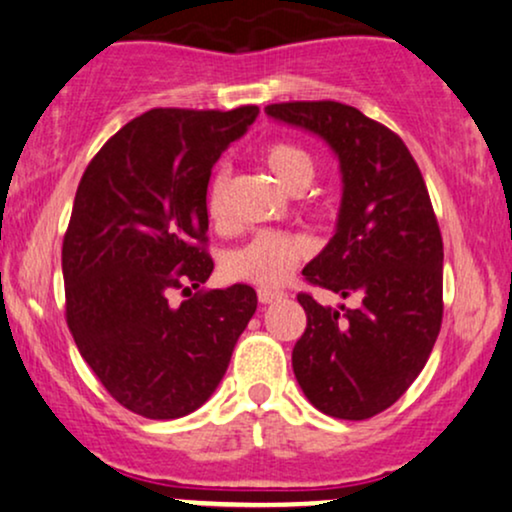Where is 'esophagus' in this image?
I'll return each instance as SVG.
<instances>
[{
  "label": "esophagus",
  "instance_id": "esophagus-1",
  "mask_svg": "<svg viewBox=\"0 0 512 512\" xmlns=\"http://www.w3.org/2000/svg\"><path fill=\"white\" fill-rule=\"evenodd\" d=\"M257 298H260L262 305H269V303H274V301H281V298H284V291L260 289V291H257Z\"/></svg>",
  "mask_w": 512,
  "mask_h": 512
}]
</instances>
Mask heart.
<instances>
[{
	"instance_id": "b5f03b06",
	"label": "heart",
	"mask_w": 512,
	"mask_h": 512,
	"mask_svg": "<svg viewBox=\"0 0 512 512\" xmlns=\"http://www.w3.org/2000/svg\"><path fill=\"white\" fill-rule=\"evenodd\" d=\"M264 166L284 190L303 192L315 178V158L293 142H272L262 151ZM207 211L214 221L226 216V178L216 175L207 192ZM308 255V243L291 233L262 231L226 260V274L257 286H279L289 279L298 262Z\"/></svg>"
}]
</instances>
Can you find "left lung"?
<instances>
[{
	"instance_id": "left-lung-1",
	"label": "left lung",
	"mask_w": 512,
	"mask_h": 512,
	"mask_svg": "<svg viewBox=\"0 0 512 512\" xmlns=\"http://www.w3.org/2000/svg\"><path fill=\"white\" fill-rule=\"evenodd\" d=\"M264 113L317 134L342 173L334 236L303 276L356 305L298 293L308 325L293 373L322 414L370 419L414 383L443 320V238L426 182L402 139L351 105L274 103Z\"/></svg>"
}]
</instances>
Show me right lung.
<instances>
[{"label":"right lung","mask_w":512,"mask_h":512,"mask_svg":"<svg viewBox=\"0 0 512 512\" xmlns=\"http://www.w3.org/2000/svg\"><path fill=\"white\" fill-rule=\"evenodd\" d=\"M257 105L154 108L88 163L62 243L67 325L110 397L146 419H180L221 383L257 310L248 284L197 291L214 272L207 187ZM175 288L190 292L180 306Z\"/></svg>","instance_id":"obj_1"}]
</instances>
